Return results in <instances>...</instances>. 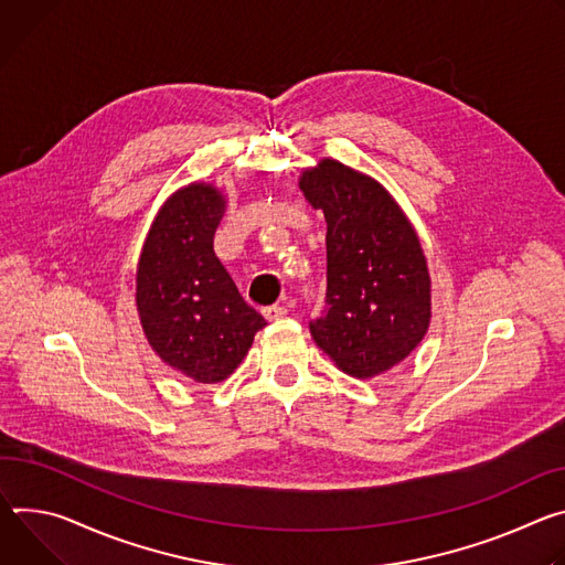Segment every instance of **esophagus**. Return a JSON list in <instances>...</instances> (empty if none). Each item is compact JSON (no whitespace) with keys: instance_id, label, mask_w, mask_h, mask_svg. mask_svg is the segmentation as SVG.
I'll use <instances>...</instances> for the list:
<instances>
[{"instance_id":"34e87169","label":"esophagus","mask_w":565,"mask_h":565,"mask_svg":"<svg viewBox=\"0 0 565 565\" xmlns=\"http://www.w3.org/2000/svg\"><path fill=\"white\" fill-rule=\"evenodd\" d=\"M263 317H265L267 321L285 319V317H287V307H282V305H269V307L263 309Z\"/></svg>"}]
</instances>
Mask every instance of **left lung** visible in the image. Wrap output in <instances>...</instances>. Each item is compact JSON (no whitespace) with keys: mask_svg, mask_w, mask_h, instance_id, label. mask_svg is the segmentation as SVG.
Here are the masks:
<instances>
[{"mask_svg":"<svg viewBox=\"0 0 565 565\" xmlns=\"http://www.w3.org/2000/svg\"><path fill=\"white\" fill-rule=\"evenodd\" d=\"M300 191L328 222L326 311L309 321L334 363L367 380L406 359L430 321V280L415 228L386 188L334 159L305 170Z\"/></svg>","mask_w":565,"mask_h":565,"instance_id":"left-lung-1","label":"left lung"}]
</instances>
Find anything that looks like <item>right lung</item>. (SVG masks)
Instances as JSON below:
<instances>
[{
	"instance_id": "1",
	"label": "right lung",
	"mask_w": 565,
	"mask_h": 565,
	"mask_svg": "<svg viewBox=\"0 0 565 565\" xmlns=\"http://www.w3.org/2000/svg\"><path fill=\"white\" fill-rule=\"evenodd\" d=\"M224 209L213 185L181 188L159 211L137 271V307L152 350L200 384L226 380L267 326L213 250Z\"/></svg>"
}]
</instances>
